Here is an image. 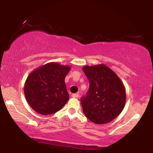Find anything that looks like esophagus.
<instances>
[{"mask_svg":"<svg viewBox=\"0 0 153 153\" xmlns=\"http://www.w3.org/2000/svg\"><path fill=\"white\" fill-rule=\"evenodd\" d=\"M79 95L78 93H74V94H72V97H74V98L79 97Z\"/></svg>","mask_w":153,"mask_h":153,"instance_id":"obj_1","label":"esophagus"}]
</instances>
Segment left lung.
I'll return each mask as SVG.
<instances>
[{"instance_id":"8db88e82","label":"left lung","mask_w":153,"mask_h":153,"mask_svg":"<svg viewBox=\"0 0 153 153\" xmlns=\"http://www.w3.org/2000/svg\"><path fill=\"white\" fill-rule=\"evenodd\" d=\"M90 82L81 103L85 116L95 124H105L119 116L125 107L126 93L117 74L105 65L82 68Z\"/></svg>"}]
</instances>
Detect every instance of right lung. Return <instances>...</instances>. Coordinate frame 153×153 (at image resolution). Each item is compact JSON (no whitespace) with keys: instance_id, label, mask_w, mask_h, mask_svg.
Listing matches in <instances>:
<instances>
[{"instance_id":"add662e5","label":"right lung","mask_w":153,"mask_h":153,"mask_svg":"<svg viewBox=\"0 0 153 153\" xmlns=\"http://www.w3.org/2000/svg\"><path fill=\"white\" fill-rule=\"evenodd\" d=\"M70 67L49 62L33 71L25 82L24 94L30 107L42 115L58 111L69 100L65 78Z\"/></svg>"}]
</instances>
